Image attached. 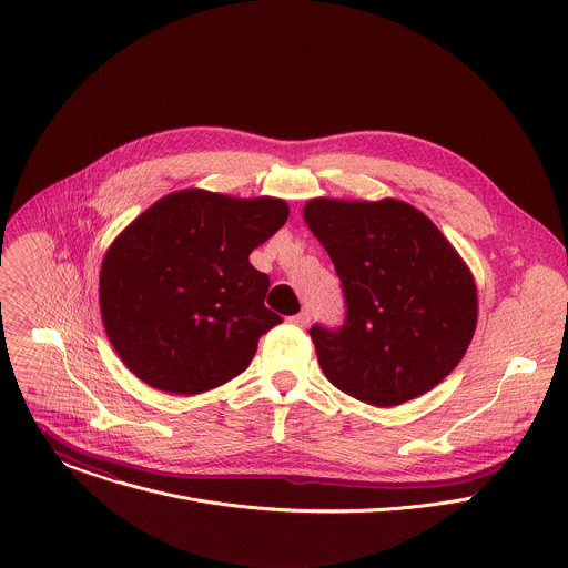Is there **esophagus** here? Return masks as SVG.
Here are the masks:
<instances>
[{
	"mask_svg": "<svg viewBox=\"0 0 568 568\" xmlns=\"http://www.w3.org/2000/svg\"><path fill=\"white\" fill-rule=\"evenodd\" d=\"M290 323H294V326H298V328H305L307 323H310V312H307V310H303V312H298V314L290 316Z\"/></svg>",
	"mask_w": 568,
	"mask_h": 568,
	"instance_id": "1",
	"label": "esophagus"
}]
</instances>
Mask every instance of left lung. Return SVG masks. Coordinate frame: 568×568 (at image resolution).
I'll use <instances>...</instances> for the list:
<instances>
[{
  "label": "left lung",
  "instance_id": "8db88e82",
  "mask_svg": "<svg viewBox=\"0 0 568 568\" xmlns=\"http://www.w3.org/2000/svg\"><path fill=\"white\" fill-rule=\"evenodd\" d=\"M346 298L344 326H312L318 366L344 393L397 407L440 384L476 331L471 272L440 229L399 200L316 197L303 209Z\"/></svg>",
  "mask_w": 568,
  "mask_h": 568
}]
</instances>
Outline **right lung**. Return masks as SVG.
Listing matches in <instances>:
<instances>
[{
    "instance_id": "obj_1",
    "label": "right lung",
    "mask_w": 568,
    "mask_h": 568,
    "mask_svg": "<svg viewBox=\"0 0 568 568\" xmlns=\"http://www.w3.org/2000/svg\"><path fill=\"white\" fill-rule=\"evenodd\" d=\"M276 197L202 189L143 211L108 250L99 298L105 333L148 386L195 395L245 371L283 321L265 307L270 276L250 254L287 220Z\"/></svg>"
}]
</instances>
